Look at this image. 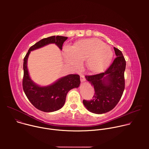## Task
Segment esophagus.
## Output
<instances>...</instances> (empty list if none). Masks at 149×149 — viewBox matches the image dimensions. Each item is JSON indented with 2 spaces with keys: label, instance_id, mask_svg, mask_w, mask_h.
I'll return each instance as SVG.
<instances>
[{
  "label": "esophagus",
  "instance_id": "34e87169",
  "mask_svg": "<svg viewBox=\"0 0 149 149\" xmlns=\"http://www.w3.org/2000/svg\"><path fill=\"white\" fill-rule=\"evenodd\" d=\"M80 79L81 82H84L86 81V78H85V76L84 74H81L80 75Z\"/></svg>",
  "mask_w": 149,
  "mask_h": 149
}]
</instances>
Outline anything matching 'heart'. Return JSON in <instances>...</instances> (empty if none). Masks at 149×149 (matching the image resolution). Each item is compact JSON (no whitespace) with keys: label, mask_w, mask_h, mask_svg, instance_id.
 <instances>
[{"label":"heart","mask_w":149,"mask_h":149,"mask_svg":"<svg viewBox=\"0 0 149 149\" xmlns=\"http://www.w3.org/2000/svg\"><path fill=\"white\" fill-rule=\"evenodd\" d=\"M63 54L67 63L75 67L80 64L81 61L86 59V67L93 72H98L107 67L113 56L110 47L94 38L80 40L74 47L65 46Z\"/></svg>","instance_id":"heart-1"}]
</instances>
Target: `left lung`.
I'll list each match as a JSON object with an SVG mask.
<instances>
[{
    "instance_id": "left-lung-1",
    "label": "left lung",
    "mask_w": 149,
    "mask_h": 149,
    "mask_svg": "<svg viewBox=\"0 0 149 149\" xmlns=\"http://www.w3.org/2000/svg\"><path fill=\"white\" fill-rule=\"evenodd\" d=\"M116 58L104 72L86 75L94 87L91 100H83L85 107L95 114H103L113 110L121 99L125 88L124 71L126 62L120 50L114 47Z\"/></svg>"
}]
</instances>
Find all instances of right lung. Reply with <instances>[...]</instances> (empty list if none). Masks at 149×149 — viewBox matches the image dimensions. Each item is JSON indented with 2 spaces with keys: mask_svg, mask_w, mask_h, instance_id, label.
Wrapping results in <instances>:
<instances>
[{
  "mask_svg": "<svg viewBox=\"0 0 149 149\" xmlns=\"http://www.w3.org/2000/svg\"><path fill=\"white\" fill-rule=\"evenodd\" d=\"M67 39V37L62 36H52L42 39L29 49L24 59L22 87L24 93L34 107L44 112H53L61 109L65 104L68 91L79 87L80 77L77 74H70L61 78L49 86L39 87L31 80L29 75L27 68L28 58L31 51L49 44L54 43L62 49L63 42Z\"/></svg>",
  "mask_w": 149,
  "mask_h": 149,
  "instance_id": "obj_1",
  "label": "right lung"
}]
</instances>
